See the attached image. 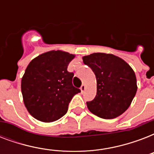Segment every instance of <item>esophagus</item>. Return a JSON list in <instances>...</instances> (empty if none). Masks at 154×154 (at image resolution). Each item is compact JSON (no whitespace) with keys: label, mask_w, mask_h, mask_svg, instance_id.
<instances>
[{"label":"esophagus","mask_w":154,"mask_h":154,"mask_svg":"<svg viewBox=\"0 0 154 154\" xmlns=\"http://www.w3.org/2000/svg\"><path fill=\"white\" fill-rule=\"evenodd\" d=\"M80 89H81V91H82V93H83V92L85 91V85L83 84L82 85V86H81V88H80Z\"/></svg>","instance_id":"obj_1"}]
</instances>
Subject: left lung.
<instances>
[{
	"label": "left lung",
	"mask_w": 154,
	"mask_h": 154,
	"mask_svg": "<svg viewBox=\"0 0 154 154\" xmlns=\"http://www.w3.org/2000/svg\"><path fill=\"white\" fill-rule=\"evenodd\" d=\"M83 62L94 72L97 95L87 101L89 111L104 119L122 115L137 93V79L132 68L112 54L96 53L83 57Z\"/></svg>",
	"instance_id": "8db88e82"
}]
</instances>
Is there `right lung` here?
<instances>
[{
    "instance_id": "obj_1",
    "label": "right lung",
    "mask_w": 154,
    "mask_h": 154,
    "mask_svg": "<svg viewBox=\"0 0 154 154\" xmlns=\"http://www.w3.org/2000/svg\"><path fill=\"white\" fill-rule=\"evenodd\" d=\"M74 57L53 50L34 58L26 68L21 79L23 100L29 112L38 121L60 119L73 96L81 92L72 85L73 72L67 70Z\"/></svg>"
}]
</instances>
